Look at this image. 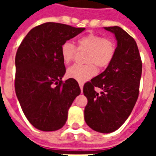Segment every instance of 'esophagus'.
Masks as SVG:
<instances>
[{
    "mask_svg": "<svg viewBox=\"0 0 156 156\" xmlns=\"http://www.w3.org/2000/svg\"><path fill=\"white\" fill-rule=\"evenodd\" d=\"M79 87H80L81 91L83 92V83H79Z\"/></svg>",
    "mask_w": 156,
    "mask_h": 156,
    "instance_id": "esophagus-1",
    "label": "esophagus"
}]
</instances>
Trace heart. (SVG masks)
Masks as SVG:
<instances>
[{
  "mask_svg": "<svg viewBox=\"0 0 156 156\" xmlns=\"http://www.w3.org/2000/svg\"><path fill=\"white\" fill-rule=\"evenodd\" d=\"M78 48L86 50L85 65H74L67 70V76L78 82L84 83L97 72L98 68H106L111 63L116 53V44L112 40L97 34H89L78 40ZM76 47L69 41H66L61 47V55L64 63L68 65L76 54Z\"/></svg>",
  "mask_w": 156,
  "mask_h": 156,
  "instance_id": "b5f03b06",
  "label": "heart"
}]
</instances>
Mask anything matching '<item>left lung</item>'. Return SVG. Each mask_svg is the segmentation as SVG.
Returning a JSON list of instances; mask_svg holds the SVG:
<instances>
[{
  "label": "left lung",
  "mask_w": 156,
  "mask_h": 156,
  "mask_svg": "<svg viewBox=\"0 0 156 156\" xmlns=\"http://www.w3.org/2000/svg\"><path fill=\"white\" fill-rule=\"evenodd\" d=\"M104 29L115 35L116 53L106 69L83 87L88 100L84 118L92 129L108 133L120 128L130 115L138 97L143 66L133 37L120 27ZM95 87L103 91L99 94Z\"/></svg>",
  "instance_id": "left-lung-1"
}]
</instances>
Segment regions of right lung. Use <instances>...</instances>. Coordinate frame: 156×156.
Returning <instances> with one entry per match:
<instances>
[{
  "label": "right lung",
  "instance_id": "1",
  "mask_svg": "<svg viewBox=\"0 0 156 156\" xmlns=\"http://www.w3.org/2000/svg\"><path fill=\"white\" fill-rule=\"evenodd\" d=\"M84 30L61 23H43L31 29L18 47L16 95L26 117L40 130L62 128L69 107L81 93L75 79L61 80L66 66L61 47Z\"/></svg>",
  "mask_w": 156,
  "mask_h": 156
}]
</instances>
